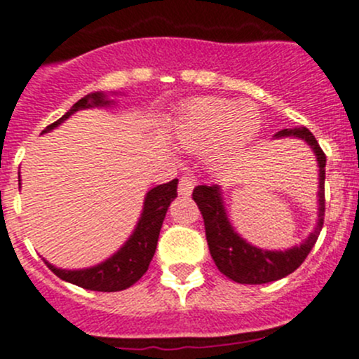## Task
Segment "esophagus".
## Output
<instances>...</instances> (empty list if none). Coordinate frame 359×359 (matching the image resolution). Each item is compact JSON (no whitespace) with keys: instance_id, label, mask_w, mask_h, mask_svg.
Wrapping results in <instances>:
<instances>
[{"instance_id":"obj_1","label":"esophagus","mask_w":359,"mask_h":359,"mask_svg":"<svg viewBox=\"0 0 359 359\" xmlns=\"http://www.w3.org/2000/svg\"><path fill=\"white\" fill-rule=\"evenodd\" d=\"M193 187H194L193 177H187V175L180 177V180H179V194H180V196H189L191 191H193Z\"/></svg>"}]
</instances>
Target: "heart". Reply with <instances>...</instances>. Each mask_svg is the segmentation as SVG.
<instances>
[{
  "instance_id": "1",
  "label": "heart",
  "mask_w": 359,
  "mask_h": 359,
  "mask_svg": "<svg viewBox=\"0 0 359 359\" xmlns=\"http://www.w3.org/2000/svg\"><path fill=\"white\" fill-rule=\"evenodd\" d=\"M259 128L260 116L252 102L201 97L187 102L179 112L173 137L187 151H201L212 146V158L226 163L247 149Z\"/></svg>"
}]
</instances>
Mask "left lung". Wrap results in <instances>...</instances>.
Returning a JSON list of instances; mask_svg holds the SVG:
<instances>
[{
    "mask_svg": "<svg viewBox=\"0 0 359 359\" xmlns=\"http://www.w3.org/2000/svg\"><path fill=\"white\" fill-rule=\"evenodd\" d=\"M276 137H299L306 140L316 153L320 165V222L311 236L300 247L287 252H266L248 245L241 240L231 227L224 212L222 200L219 194V186H196L193 191V200L200 208L205 222L206 243L210 255L215 262L217 269L226 274L229 280L243 285H262L269 281H278L293 273L306 260L309 252L316 243L325 219V165L327 156L320 147L318 140L307 128L281 130Z\"/></svg>",
    "mask_w": 359,
    "mask_h": 359,
    "instance_id": "left-lung-1",
    "label": "left lung"
}]
</instances>
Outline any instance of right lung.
<instances>
[{
	"mask_svg": "<svg viewBox=\"0 0 359 359\" xmlns=\"http://www.w3.org/2000/svg\"><path fill=\"white\" fill-rule=\"evenodd\" d=\"M102 104H107L102 93L86 95L85 99L78 100L62 118L46 126L45 132L55 128L57 125H60L64 119H67L72 112L78 109H86L90 106H102ZM173 198H177V179L151 189L147 193L146 201H144V212L135 233L126 241L125 247L119 250L118 253H114L106 262L83 271H62L57 269V267H53L48 262H46V266L60 280H66L69 283L86 288V290L119 292L132 287L135 281L142 278V274L146 273L151 260H153L154 252H156L159 231H161L166 210H168Z\"/></svg>",
	"mask_w": 359,
	"mask_h": 359,
	"instance_id": "right-lung-1",
	"label": "right lung"
}]
</instances>
